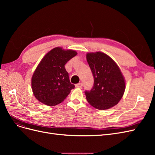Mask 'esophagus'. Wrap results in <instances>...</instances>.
I'll return each instance as SVG.
<instances>
[{"label":"esophagus","instance_id":"1","mask_svg":"<svg viewBox=\"0 0 155 155\" xmlns=\"http://www.w3.org/2000/svg\"><path fill=\"white\" fill-rule=\"evenodd\" d=\"M82 87H83L82 83H79L78 84H76V87H77V88H81Z\"/></svg>","mask_w":155,"mask_h":155}]
</instances>
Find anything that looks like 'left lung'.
I'll use <instances>...</instances> for the list:
<instances>
[{"label":"left lung","instance_id":"left-lung-1","mask_svg":"<svg viewBox=\"0 0 155 155\" xmlns=\"http://www.w3.org/2000/svg\"><path fill=\"white\" fill-rule=\"evenodd\" d=\"M87 60L94 79L92 88L85 92L88 102L99 110L118 104L125 89V79L118 65L101 51L87 54Z\"/></svg>","mask_w":155,"mask_h":155}]
</instances>
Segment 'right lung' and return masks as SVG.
<instances>
[{
    "instance_id": "obj_1",
    "label": "right lung",
    "mask_w": 155,
    "mask_h": 155,
    "mask_svg": "<svg viewBox=\"0 0 155 155\" xmlns=\"http://www.w3.org/2000/svg\"><path fill=\"white\" fill-rule=\"evenodd\" d=\"M76 55L74 50L56 47L45 55L31 78L32 91L37 100L48 106L64 101L75 87L64 65Z\"/></svg>"
}]
</instances>
